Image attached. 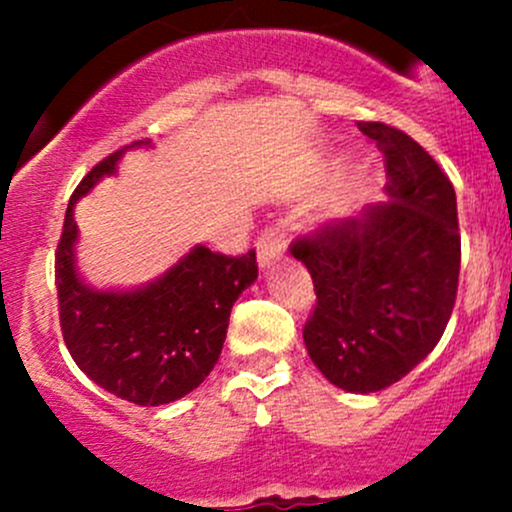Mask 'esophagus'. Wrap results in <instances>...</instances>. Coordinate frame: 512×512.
Instances as JSON below:
<instances>
[{
  "label": "esophagus",
  "mask_w": 512,
  "mask_h": 512,
  "mask_svg": "<svg viewBox=\"0 0 512 512\" xmlns=\"http://www.w3.org/2000/svg\"><path fill=\"white\" fill-rule=\"evenodd\" d=\"M287 242L289 235L285 225L277 223L265 227V230L260 232V237H257V260H260V267H270L275 265L277 260H282L287 250Z\"/></svg>",
  "instance_id": "obj_1"
}]
</instances>
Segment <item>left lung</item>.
Returning <instances> with one entry per match:
<instances>
[{
  "label": "left lung",
  "instance_id": "obj_1",
  "mask_svg": "<svg viewBox=\"0 0 512 512\" xmlns=\"http://www.w3.org/2000/svg\"><path fill=\"white\" fill-rule=\"evenodd\" d=\"M386 158L391 203L289 245L314 282L304 344L334 386L371 394L404 379L446 332L461 272L456 190L411 136L356 123Z\"/></svg>",
  "mask_w": 512,
  "mask_h": 512
}]
</instances>
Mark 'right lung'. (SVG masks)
I'll list each match as a JSON object with an SVG mask.
<instances>
[{
  "instance_id": "obj_1",
  "label": "right lung",
  "mask_w": 512,
  "mask_h": 512,
  "mask_svg": "<svg viewBox=\"0 0 512 512\" xmlns=\"http://www.w3.org/2000/svg\"><path fill=\"white\" fill-rule=\"evenodd\" d=\"M126 148L96 163L69 200L56 247L59 322L66 349L91 381L131 404L160 406L198 389L218 364L232 304L257 280V257L255 250L230 257L198 245L146 287H86L74 260V203L116 173Z\"/></svg>"
}]
</instances>
